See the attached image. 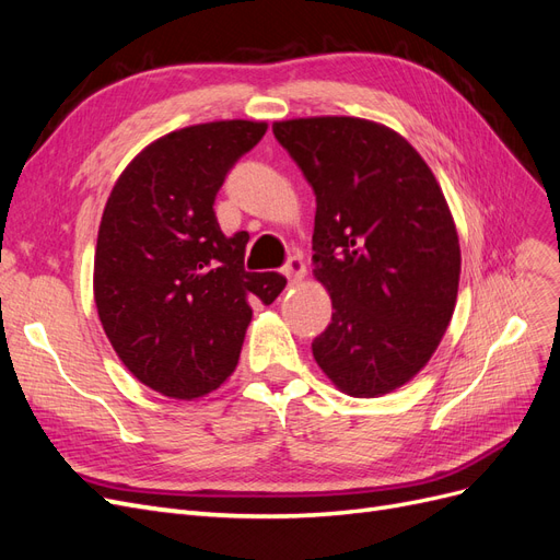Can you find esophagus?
<instances>
[{"label": "esophagus", "mask_w": 560, "mask_h": 560, "mask_svg": "<svg viewBox=\"0 0 560 560\" xmlns=\"http://www.w3.org/2000/svg\"><path fill=\"white\" fill-rule=\"evenodd\" d=\"M282 273L287 276V280H292V282H296V280H301L303 276H306V261L301 259V254H294V257L287 259V264H284V268H282Z\"/></svg>", "instance_id": "1"}]
</instances>
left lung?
Masks as SVG:
<instances>
[{
	"mask_svg": "<svg viewBox=\"0 0 560 560\" xmlns=\"http://www.w3.org/2000/svg\"><path fill=\"white\" fill-rule=\"evenodd\" d=\"M315 194V278L331 322L319 369L350 397H381L428 364L451 322L460 243L446 198L401 135L352 116L273 124Z\"/></svg>",
	"mask_w": 560,
	"mask_h": 560,
	"instance_id": "obj_1",
	"label": "left lung"
}]
</instances>
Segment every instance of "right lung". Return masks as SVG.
I'll use <instances>...</instances> for the list:
<instances>
[{"instance_id": "right-lung-1", "label": "right lung", "mask_w": 560, "mask_h": 560, "mask_svg": "<svg viewBox=\"0 0 560 560\" xmlns=\"http://www.w3.org/2000/svg\"><path fill=\"white\" fill-rule=\"evenodd\" d=\"M259 121H214L151 142L116 179L95 247V306L130 374L156 393L196 399L238 364L254 303L287 280L245 270L249 235L222 233L214 198L257 147Z\"/></svg>"}]
</instances>
